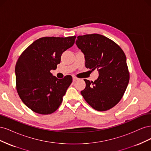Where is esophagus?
Segmentation results:
<instances>
[{
	"label": "esophagus",
	"instance_id": "obj_1",
	"mask_svg": "<svg viewBox=\"0 0 151 151\" xmlns=\"http://www.w3.org/2000/svg\"><path fill=\"white\" fill-rule=\"evenodd\" d=\"M72 80H73V81H77V80H79V79L78 78H77V77H76L75 76H73V77H72Z\"/></svg>",
	"mask_w": 151,
	"mask_h": 151
}]
</instances>
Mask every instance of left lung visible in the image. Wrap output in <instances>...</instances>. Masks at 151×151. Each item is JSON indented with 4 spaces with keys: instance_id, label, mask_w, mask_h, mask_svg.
<instances>
[{
    "instance_id": "8db88e82",
    "label": "left lung",
    "mask_w": 151,
    "mask_h": 151,
    "mask_svg": "<svg viewBox=\"0 0 151 151\" xmlns=\"http://www.w3.org/2000/svg\"><path fill=\"white\" fill-rule=\"evenodd\" d=\"M76 44L84 55L86 67L99 76L96 80L84 79L86 88L81 94L90 106L103 111L120 101L129 82L126 56L112 40L99 34L77 36Z\"/></svg>"
}]
</instances>
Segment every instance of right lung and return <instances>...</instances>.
Returning <instances> with one entry per match:
<instances>
[{"label": "right lung", "instance_id": "obj_1", "mask_svg": "<svg viewBox=\"0 0 151 151\" xmlns=\"http://www.w3.org/2000/svg\"><path fill=\"white\" fill-rule=\"evenodd\" d=\"M76 38H41L18 58L15 68L17 91L32 111L48 115L60 106L72 77L66 76L59 79L50 70L56 69L62 54L74 45Z\"/></svg>", "mask_w": 151, "mask_h": 151}]
</instances>
